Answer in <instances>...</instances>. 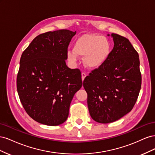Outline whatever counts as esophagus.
Returning <instances> with one entry per match:
<instances>
[{
	"label": "esophagus",
	"mask_w": 155,
	"mask_h": 155,
	"mask_svg": "<svg viewBox=\"0 0 155 155\" xmlns=\"http://www.w3.org/2000/svg\"><path fill=\"white\" fill-rule=\"evenodd\" d=\"M86 76H87V74L85 72H82L81 73V78H82V80L83 81L84 80V79H85Z\"/></svg>",
	"instance_id": "34e87169"
}]
</instances>
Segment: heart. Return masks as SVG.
I'll return each mask as SVG.
<instances>
[{
	"label": "heart",
	"instance_id": "obj_1",
	"mask_svg": "<svg viewBox=\"0 0 155 155\" xmlns=\"http://www.w3.org/2000/svg\"><path fill=\"white\" fill-rule=\"evenodd\" d=\"M110 43L106 37L96 34H85L76 40L73 51H68V59L76 63L78 56H84L83 63L89 68L104 64L110 53Z\"/></svg>",
	"mask_w": 155,
	"mask_h": 155
}]
</instances>
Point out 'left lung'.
Here are the masks:
<instances>
[{
    "label": "left lung",
    "instance_id": "left-lung-1",
    "mask_svg": "<svg viewBox=\"0 0 155 155\" xmlns=\"http://www.w3.org/2000/svg\"><path fill=\"white\" fill-rule=\"evenodd\" d=\"M111 37L114 45L109 58L83 81L89 113L101 124L113 122L129 113L142 84L138 52L125 37L116 34Z\"/></svg>",
    "mask_w": 155,
    "mask_h": 155
}]
</instances>
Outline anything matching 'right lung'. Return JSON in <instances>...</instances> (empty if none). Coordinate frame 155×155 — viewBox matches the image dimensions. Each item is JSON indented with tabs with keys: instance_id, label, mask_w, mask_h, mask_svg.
<instances>
[{
	"instance_id": "obj_1",
	"label": "right lung",
	"mask_w": 155,
	"mask_h": 155,
	"mask_svg": "<svg viewBox=\"0 0 155 155\" xmlns=\"http://www.w3.org/2000/svg\"><path fill=\"white\" fill-rule=\"evenodd\" d=\"M76 31L59 30L37 36L23 51L17 88L27 114L40 124L67 120L70 103L82 87L80 70L68 68V46Z\"/></svg>"
}]
</instances>
